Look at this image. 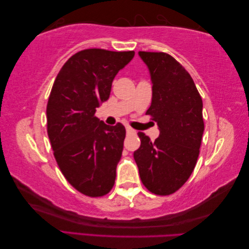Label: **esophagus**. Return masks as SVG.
Listing matches in <instances>:
<instances>
[{"instance_id":"esophagus-1","label":"esophagus","mask_w":249,"mask_h":249,"mask_svg":"<svg viewBox=\"0 0 249 249\" xmlns=\"http://www.w3.org/2000/svg\"><path fill=\"white\" fill-rule=\"evenodd\" d=\"M125 130H126V133L128 134H133V133H135V131L131 128V126H128L126 125L125 126Z\"/></svg>"}]
</instances>
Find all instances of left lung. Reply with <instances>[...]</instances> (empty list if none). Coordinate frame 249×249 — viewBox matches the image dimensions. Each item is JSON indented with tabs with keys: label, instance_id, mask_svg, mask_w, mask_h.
<instances>
[{
	"label": "left lung",
	"instance_id": "8db88e82",
	"mask_svg": "<svg viewBox=\"0 0 249 249\" xmlns=\"http://www.w3.org/2000/svg\"><path fill=\"white\" fill-rule=\"evenodd\" d=\"M148 67L153 99L146 115L159 126L151 142L139 132L141 146L134 151L141 180L158 196L174 194L188 180L200 154L204 121L202 98L185 68L165 53L139 52Z\"/></svg>",
	"mask_w": 249,
	"mask_h": 249
}]
</instances>
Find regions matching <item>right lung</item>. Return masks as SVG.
I'll return each instance as SVG.
<instances>
[{
  "mask_svg": "<svg viewBox=\"0 0 249 249\" xmlns=\"http://www.w3.org/2000/svg\"><path fill=\"white\" fill-rule=\"evenodd\" d=\"M134 52L90 48L73 54L60 70L47 103V133L65 178L80 194L102 196L113 188L125 129L107 125L95 108L107 101L111 83Z\"/></svg>",
  "mask_w": 249,
  "mask_h": 249,
  "instance_id": "1",
  "label": "right lung"
}]
</instances>
